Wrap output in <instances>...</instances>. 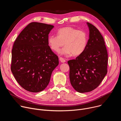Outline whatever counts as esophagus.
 Instances as JSON below:
<instances>
[{"label":"esophagus","instance_id":"1","mask_svg":"<svg viewBox=\"0 0 121 121\" xmlns=\"http://www.w3.org/2000/svg\"><path fill=\"white\" fill-rule=\"evenodd\" d=\"M59 60L61 61V62H62V63H65V62H66V61L63 58H62V57H60L59 58Z\"/></svg>","mask_w":121,"mask_h":121}]
</instances>
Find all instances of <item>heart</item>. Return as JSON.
<instances>
[{"label":"heart","mask_w":121,"mask_h":121,"mask_svg":"<svg viewBox=\"0 0 121 121\" xmlns=\"http://www.w3.org/2000/svg\"><path fill=\"white\" fill-rule=\"evenodd\" d=\"M57 36L48 37V43L50 48L58 53L61 48L65 46L61 51L62 54L78 56L81 55L87 47L88 38L85 31L78 30L71 27H65L59 29Z\"/></svg>","instance_id":"obj_1"}]
</instances>
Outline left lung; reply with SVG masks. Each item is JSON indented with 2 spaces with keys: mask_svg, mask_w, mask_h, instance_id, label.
Returning <instances> with one entry per match:
<instances>
[{
  "mask_svg": "<svg viewBox=\"0 0 121 121\" xmlns=\"http://www.w3.org/2000/svg\"><path fill=\"white\" fill-rule=\"evenodd\" d=\"M87 24L90 30L87 47L75 59L67 62L71 84L80 93L97 88L107 73L108 54L104 39L94 25Z\"/></svg>",
  "mask_w": 121,
  "mask_h": 121,
  "instance_id": "8db88e82",
  "label": "left lung"
}]
</instances>
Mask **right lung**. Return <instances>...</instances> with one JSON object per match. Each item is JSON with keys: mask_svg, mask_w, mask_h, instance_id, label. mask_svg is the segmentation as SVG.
Returning a JSON list of instances; mask_svg holds the SVG:
<instances>
[{"mask_svg": "<svg viewBox=\"0 0 121 121\" xmlns=\"http://www.w3.org/2000/svg\"><path fill=\"white\" fill-rule=\"evenodd\" d=\"M54 26L33 22L16 39L12 50L11 70L25 90L39 92L48 85L58 57L48 45V34Z\"/></svg>", "mask_w": 121, "mask_h": 121, "instance_id": "1", "label": "right lung"}]
</instances>
